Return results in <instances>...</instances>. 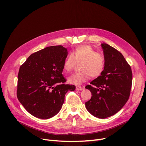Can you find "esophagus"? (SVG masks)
Wrapping results in <instances>:
<instances>
[{
	"label": "esophagus",
	"instance_id": "34e87169",
	"mask_svg": "<svg viewBox=\"0 0 146 146\" xmlns=\"http://www.w3.org/2000/svg\"><path fill=\"white\" fill-rule=\"evenodd\" d=\"M76 89L77 90H82L83 89V88L80 86H77L76 87Z\"/></svg>",
	"mask_w": 146,
	"mask_h": 146
}]
</instances>
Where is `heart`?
I'll use <instances>...</instances> for the list:
<instances>
[{
	"instance_id": "heart-1",
	"label": "heart",
	"mask_w": 146,
	"mask_h": 146,
	"mask_svg": "<svg viewBox=\"0 0 146 146\" xmlns=\"http://www.w3.org/2000/svg\"><path fill=\"white\" fill-rule=\"evenodd\" d=\"M80 64V72L75 73L67 78V82L72 85H79L86 82L91 76L96 78L103 73L105 66V59L101 53L98 52L90 45H82L69 53L63 61L64 72L72 70L76 63Z\"/></svg>"
}]
</instances>
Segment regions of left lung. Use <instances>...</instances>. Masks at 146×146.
Listing matches in <instances>:
<instances>
[{"label": "left lung", "mask_w": 146, "mask_h": 146, "mask_svg": "<svg viewBox=\"0 0 146 146\" xmlns=\"http://www.w3.org/2000/svg\"><path fill=\"white\" fill-rule=\"evenodd\" d=\"M105 59L103 73L85 88L92 93L85 103L87 110L95 117L113 115L127 102L131 91V68L122 54L106 43L101 44Z\"/></svg>", "instance_id": "8db88e82"}]
</instances>
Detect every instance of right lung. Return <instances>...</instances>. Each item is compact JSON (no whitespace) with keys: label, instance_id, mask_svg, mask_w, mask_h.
Listing matches in <instances>:
<instances>
[{"label":"right lung","instance_id":"1","mask_svg":"<svg viewBox=\"0 0 146 146\" xmlns=\"http://www.w3.org/2000/svg\"><path fill=\"white\" fill-rule=\"evenodd\" d=\"M62 45L50 46L36 51L20 67L18 75L17 98L32 115L48 119L60 111L68 90L76 86L65 85L63 61L67 56Z\"/></svg>","mask_w":146,"mask_h":146}]
</instances>
